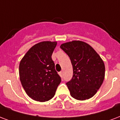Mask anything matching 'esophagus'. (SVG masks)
Here are the masks:
<instances>
[{
  "label": "esophagus",
  "instance_id": "obj_1",
  "mask_svg": "<svg viewBox=\"0 0 120 120\" xmlns=\"http://www.w3.org/2000/svg\"><path fill=\"white\" fill-rule=\"evenodd\" d=\"M59 75H60V76H62V75H63V72H59Z\"/></svg>",
  "mask_w": 120,
  "mask_h": 120
}]
</instances>
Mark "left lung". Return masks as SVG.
I'll use <instances>...</instances> for the list:
<instances>
[{
  "label": "left lung",
  "instance_id": "1",
  "mask_svg": "<svg viewBox=\"0 0 120 120\" xmlns=\"http://www.w3.org/2000/svg\"><path fill=\"white\" fill-rule=\"evenodd\" d=\"M60 48L68 55L73 67L72 79L66 83L70 95L80 101L94 96L105 79V64L100 56L81 41L62 44Z\"/></svg>",
  "mask_w": 120,
  "mask_h": 120
}]
</instances>
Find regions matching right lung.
Instances as JSON below:
<instances>
[{
    "instance_id": "obj_1",
    "label": "right lung",
    "mask_w": 120,
    "mask_h": 120,
    "mask_svg": "<svg viewBox=\"0 0 120 120\" xmlns=\"http://www.w3.org/2000/svg\"><path fill=\"white\" fill-rule=\"evenodd\" d=\"M56 41H42L32 46L19 64V77L26 93L33 100L45 102L53 98L61 77L52 55Z\"/></svg>"
}]
</instances>
